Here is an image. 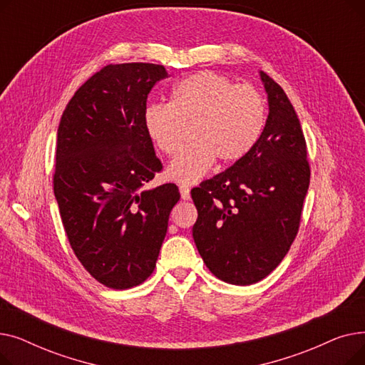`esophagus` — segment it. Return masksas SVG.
<instances>
[{"mask_svg": "<svg viewBox=\"0 0 365 365\" xmlns=\"http://www.w3.org/2000/svg\"><path fill=\"white\" fill-rule=\"evenodd\" d=\"M179 190H180V197H182V200H189L190 198V189L186 186V185H182L180 187H179Z\"/></svg>", "mask_w": 365, "mask_h": 365, "instance_id": "esophagus-1", "label": "esophagus"}]
</instances>
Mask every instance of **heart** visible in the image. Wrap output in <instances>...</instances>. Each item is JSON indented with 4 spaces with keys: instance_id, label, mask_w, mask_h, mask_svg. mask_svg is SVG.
Segmentation results:
<instances>
[{
    "instance_id": "heart-1",
    "label": "heart",
    "mask_w": 365,
    "mask_h": 365,
    "mask_svg": "<svg viewBox=\"0 0 365 365\" xmlns=\"http://www.w3.org/2000/svg\"><path fill=\"white\" fill-rule=\"evenodd\" d=\"M266 123L263 96L250 84H235L227 76L200 71L187 75L171 90L168 103H150L143 124L150 140L167 155L179 150L185 125L189 143L168 165V178L185 185L200 182L216 158L232 164L257 143Z\"/></svg>"
}]
</instances>
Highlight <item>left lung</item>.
<instances>
[{"mask_svg":"<svg viewBox=\"0 0 365 365\" xmlns=\"http://www.w3.org/2000/svg\"><path fill=\"white\" fill-rule=\"evenodd\" d=\"M259 75L269 113L257 143L190 192L198 253L210 272L234 285L263 279L290 250L311 178L293 105L271 76Z\"/></svg>","mask_w":365,"mask_h":365,"instance_id":"8db88e82","label":"left lung"}]
</instances>
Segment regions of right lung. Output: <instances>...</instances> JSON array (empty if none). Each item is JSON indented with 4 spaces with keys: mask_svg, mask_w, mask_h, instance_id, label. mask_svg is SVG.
I'll use <instances>...</instances> for the list:
<instances>
[{
    "mask_svg": "<svg viewBox=\"0 0 365 365\" xmlns=\"http://www.w3.org/2000/svg\"><path fill=\"white\" fill-rule=\"evenodd\" d=\"M163 65H108L66 105L57 128L54 197L75 256L113 290L142 284L155 267L175 183L143 189L161 171L143 124Z\"/></svg>",
    "mask_w": 365,
    "mask_h": 365,
    "instance_id": "right-lung-1",
    "label": "right lung"
}]
</instances>
